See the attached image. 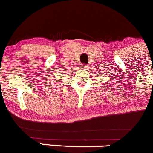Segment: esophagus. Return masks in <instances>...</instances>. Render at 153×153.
<instances>
[{"instance_id": "obj_1", "label": "esophagus", "mask_w": 153, "mask_h": 153, "mask_svg": "<svg viewBox=\"0 0 153 153\" xmlns=\"http://www.w3.org/2000/svg\"><path fill=\"white\" fill-rule=\"evenodd\" d=\"M87 67H88V66H87V65H86V64H82V66H81V67H82V68H83V69H86V68H87Z\"/></svg>"}]
</instances>
